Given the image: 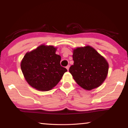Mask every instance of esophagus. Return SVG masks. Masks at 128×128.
Listing matches in <instances>:
<instances>
[{
  "instance_id": "1",
  "label": "esophagus",
  "mask_w": 128,
  "mask_h": 128,
  "mask_svg": "<svg viewBox=\"0 0 128 128\" xmlns=\"http://www.w3.org/2000/svg\"><path fill=\"white\" fill-rule=\"evenodd\" d=\"M69 67H70V66H69V65H68V66H66V68L67 69V70H69Z\"/></svg>"
}]
</instances>
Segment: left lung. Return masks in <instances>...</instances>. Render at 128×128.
Returning <instances> with one entry per match:
<instances>
[{
	"label": "left lung",
	"mask_w": 128,
	"mask_h": 128,
	"mask_svg": "<svg viewBox=\"0 0 128 128\" xmlns=\"http://www.w3.org/2000/svg\"><path fill=\"white\" fill-rule=\"evenodd\" d=\"M73 59L74 64L69 71L78 85L84 89L90 90L99 87L107 77L108 62L92 47L74 50Z\"/></svg>",
	"instance_id": "1"
}]
</instances>
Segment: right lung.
Listing matches in <instances>:
<instances>
[{
    "mask_svg": "<svg viewBox=\"0 0 128 128\" xmlns=\"http://www.w3.org/2000/svg\"><path fill=\"white\" fill-rule=\"evenodd\" d=\"M53 46H39L26 54L21 63L25 80L32 87L48 91L59 83L67 69L60 65L61 57Z\"/></svg>",
    "mask_w": 128,
    "mask_h": 128,
    "instance_id": "right-lung-1",
    "label": "right lung"
}]
</instances>
